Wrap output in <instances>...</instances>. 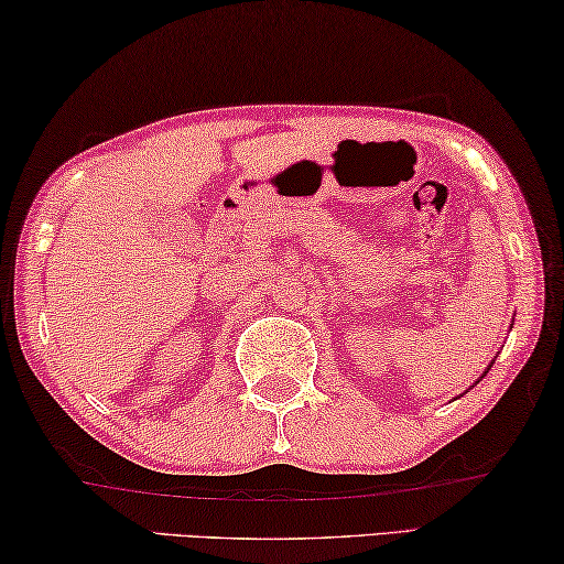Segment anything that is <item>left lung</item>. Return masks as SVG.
Returning <instances> with one entry per match:
<instances>
[{
    "label": "left lung",
    "instance_id": "left-lung-1",
    "mask_svg": "<svg viewBox=\"0 0 564 564\" xmlns=\"http://www.w3.org/2000/svg\"><path fill=\"white\" fill-rule=\"evenodd\" d=\"M491 365H494V362H491ZM491 365H489V367H486V369H484V375H481V377H486V372H489V369H491ZM474 384H476V382H474ZM474 384H470V388H474ZM470 388H468V390H470Z\"/></svg>",
    "mask_w": 564,
    "mask_h": 564
}]
</instances>
